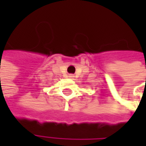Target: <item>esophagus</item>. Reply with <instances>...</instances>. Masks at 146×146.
Segmentation results:
<instances>
[{
	"label": "esophagus",
	"mask_w": 146,
	"mask_h": 146,
	"mask_svg": "<svg viewBox=\"0 0 146 146\" xmlns=\"http://www.w3.org/2000/svg\"><path fill=\"white\" fill-rule=\"evenodd\" d=\"M68 77H69V78H70V79H73L75 76H74V75H71V74H70V75H69V76H68Z\"/></svg>",
	"instance_id": "obj_1"
}]
</instances>
